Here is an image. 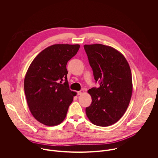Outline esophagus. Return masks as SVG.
Wrapping results in <instances>:
<instances>
[{"mask_svg": "<svg viewBox=\"0 0 158 158\" xmlns=\"http://www.w3.org/2000/svg\"><path fill=\"white\" fill-rule=\"evenodd\" d=\"M84 93V90H81L80 91H78V92H77V95L80 96V95L83 94Z\"/></svg>", "mask_w": 158, "mask_h": 158, "instance_id": "esophagus-1", "label": "esophagus"}]
</instances>
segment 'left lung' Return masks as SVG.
I'll return each mask as SVG.
<instances>
[{
  "label": "left lung",
  "instance_id": "1",
  "mask_svg": "<svg viewBox=\"0 0 158 158\" xmlns=\"http://www.w3.org/2000/svg\"><path fill=\"white\" fill-rule=\"evenodd\" d=\"M89 62L99 87L89 89L92 102L85 108L92 123L109 126L118 122L129 106L132 93V74L124 56L114 48L95 44L84 45Z\"/></svg>",
  "mask_w": 158,
  "mask_h": 158
}]
</instances>
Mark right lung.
I'll return each mask as SVG.
<instances>
[{
    "label": "right lung",
    "mask_w": 158,
    "mask_h": 158,
    "mask_svg": "<svg viewBox=\"0 0 158 158\" xmlns=\"http://www.w3.org/2000/svg\"><path fill=\"white\" fill-rule=\"evenodd\" d=\"M79 48V44L52 45L35 57L26 73L24 91L29 108L44 125L60 124L77 94L69 89L66 65Z\"/></svg>",
    "instance_id": "1"
}]
</instances>
